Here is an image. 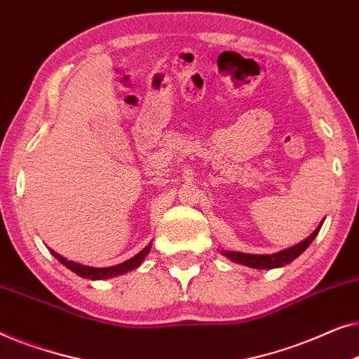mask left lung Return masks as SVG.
<instances>
[{
  "label": "left lung",
  "instance_id": "1",
  "mask_svg": "<svg viewBox=\"0 0 359 359\" xmlns=\"http://www.w3.org/2000/svg\"><path fill=\"white\" fill-rule=\"evenodd\" d=\"M322 224H324V219L320 221V224L317 226L316 231L312 232L309 237H306L304 241H301L299 244L290 247V249L276 252V254L257 255V254H244V252H234V250H224V249H221V254H223L224 257H228V259L231 262H234V264L250 266V269H257V270L280 269V266L291 264L292 260L297 259V257H299L302 252H304L307 247L311 245V242L316 239L317 234H319Z\"/></svg>",
  "mask_w": 359,
  "mask_h": 359
}]
</instances>
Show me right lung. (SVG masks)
<instances>
[{
    "mask_svg": "<svg viewBox=\"0 0 359 359\" xmlns=\"http://www.w3.org/2000/svg\"><path fill=\"white\" fill-rule=\"evenodd\" d=\"M151 250V242L148 245L144 247L143 250L138 252L135 257H131V259L125 260L123 264H118V265H114V266H102V269H97V266H89V265H83V264H76V262L73 260H68L62 257L57 252L50 249L52 252V255L57 259L60 264H63L67 269H69L73 271V273H76L81 278H88V280H109V278H114V276H118V275H123V273H128V271L138 269V266L143 264V260L146 259V255L149 254Z\"/></svg>",
    "mask_w": 359,
    "mask_h": 359,
    "instance_id": "1",
    "label": "right lung"
}]
</instances>
